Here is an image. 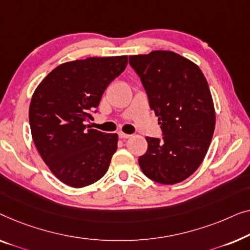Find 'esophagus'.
Wrapping results in <instances>:
<instances>
[{"label": "esophagus", "instance_id": "esophagus-1", "mask_svg": "<svg viewBox=\"0 0 250 250\" xmlns=\"http://www.w3.org/2000/svg\"><path fill=\"white\" fill-rule=\"evenodd\" d=\"M119 137L122 139H126V138H130L131 137V135H128V133H125V132H119Z\"/></svg>", "mask_w": 250, "mask_h": 250}]
</instances>
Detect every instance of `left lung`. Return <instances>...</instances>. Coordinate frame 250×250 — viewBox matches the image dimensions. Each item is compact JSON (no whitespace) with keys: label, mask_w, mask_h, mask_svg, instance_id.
<instances>
[{"label":"left lung","mask_w":250,"mask_h":250,"mask_svg":"<svg viewBox=\"0 0 250 250\" xmlns=\"http://www.w3.org/2000/svg\"><path fill=\"white\" fill-rule=\"evenodd\" d=\"M159 118L163 139L146 137L138 159L144 174L162 185L190 177L206 156L215 129V108L205 76L190 60L171 51L130 55Z\"/></svg>","instance_id":"1"}]
</instances>
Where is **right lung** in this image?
Wrapping results in <instances>:
<instances>
[{
  "label": "right lung",
  "instance_id": "add662e5",
  "mask_svg": "<svg viewBox=\"0 0 250 250\" xmlns=\"http://www.w3.org/2000/svg\"><path fill=\"white\" fill-rule=\"evenodd\" d=\"M126 64V55L65 62L35 89L29 106L31 137L42 159L64 185L83 188L106 173L118 133L87 129L85 121L93 119L89 112Z\"/></svg>",
  "mask_w": 250,
  "mask_h": 250
}]
</instances>
